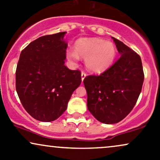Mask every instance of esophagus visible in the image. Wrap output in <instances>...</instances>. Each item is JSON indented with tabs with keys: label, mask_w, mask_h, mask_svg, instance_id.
I'll return each mask as SVG.
<instances>
[{
	"label": "esophagus",
	"mask_w": 160,
	"mask_h": 160,
	"mask_svg": "<svg viewBox=\"0 0 160 160\" xmlns=\"http://www.w3.org/2000/svg\"><path fill=\"white\" fill-rule=\"evenodd\" d=\"M86 77V74L84 72H81V78H82V81H83L84 78H85Z\"/></svg>",
	"instance_id": "1"
}]
</instances>
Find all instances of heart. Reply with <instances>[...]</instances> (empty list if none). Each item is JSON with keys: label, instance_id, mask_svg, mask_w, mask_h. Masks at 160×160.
<instances>
[{"label": "heart", "instance_id": "heart-1", "mask_svg": "<svg viewBox=\"0 0 160 160\" xmlns=\"http://www.w3.org/2000/svg\"><path fill=\"white\" fill-rule=\"evenodd\" d=\"M116 53L115 46L110 42L98 38H82L75 44V51L67 50L66 57L71 62H77L79 57H82L89 72L101 73L111 66Z\"/></svg>", "mask_w": 160, "mask_h": 160}]
</instances>
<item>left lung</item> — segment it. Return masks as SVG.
Masks as SVG:
<instances>
[{
	"mask_svg": "<svg viewBox=\"0 0 160 160\" xmlns=\"http://www.w3.org/2000/svg\"><path fill=\"white\" fill-rule=\"evenodd\" d=\"M112 38L120 58L102 74L83 80L88 111L107 124L121 122L131 112L144 82L141 57L122 42Z\"/></svg>",
	"mask_w": 160,
	"mask_h": 160,
	"instance_id": "obj_1",
	"label": "left lung"
}]
</instances>
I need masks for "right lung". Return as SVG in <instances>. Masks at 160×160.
<instances>
[{
  "instance_id": "1",
  "label": "right lung",
  "mask_w": 160,
  "mask_h": 160,
  "mask_svg": "<svg viewBox=\"0 0 160 160\" xmlns=\"http://www.w3.org/2000/svg\"><path fill=\"white\" fill-rule=\"evenodd\" d=\"M66 32L38 38L20 54L15 86L23 107L32 118L53 122L66 110L73 92L81 83V73L65 65Z\"/></svg>"
}]
</instances>
